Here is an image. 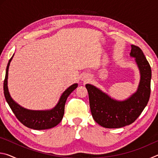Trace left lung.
<instances>
[{"label":"left lung","instance_id":"obj_1","mask_svg":"<svg viewBox=\"0 0 158 158\" xmlns=\"http://www.w3.org/2000/svg\"><path fill=\"white\" fill-rule=\"evenodd\" d=\"M130 56L136 58L141 73L137 93L127 100H114L94 85H85L93 119L106 128H119L132 124L140 116L151 95V68L139 47L132 45Z\"/></svg>","mask_w":158,"mask_h":158}]
</instances>
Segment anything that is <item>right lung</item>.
<instances>
[{
	"label": "right lung",
	"instance_id": "1",
	"mask_svg": "<svg viewBox=\"0 0 158 158\" xmlns=\"http://www.w3.org/2000/svg\"><path fill=\"white\" fill-rule=\"evenodd\" d=\"M13 57V56H12ZM10 58L6 68V74L3 84L4 95L7 102L8 103L10 107L17 118L23 125L27 127L34 130H45L49 129L55 127L62 121L64 111H65V105L69 94L77 89L78 84H74L69 87L60 97L58 105L55 108L50 111H32L28 110L21 107L17 103L15 102L12 98L10 97L7 89V76H8V68L10 61L12 59Z\"/></svg>",
	"mask_w": 158,
	"mask_h": 158
}]
</instances>
